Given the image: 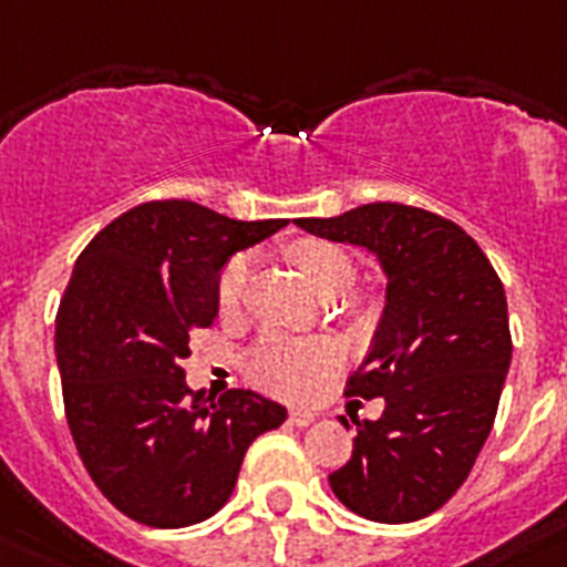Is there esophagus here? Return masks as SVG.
<instances>
[{
    "instance_id": "esophagus-1",
    "label": "esophagus",
    "mask_w": 567,
    "mask_h": 567,
    "mask_svg": "<svg viewBox=\"0 0 567 567\" xmlns=\"http://www.w3.org/2000/svg\"><path fill=\"white\" fill-rule=\"evenodd\" d=\"M289 423H292V425H310V423H316V411H310V409H292V411H289Z\"/></svg>"
}]
</instances>
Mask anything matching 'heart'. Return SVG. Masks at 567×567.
Returning a JSON list of instances; mask_svg holds the SVG:
<instances>
[{
	"instance_id": "1",
	"label": "heart",
	"mask_w": 567,
	"mask_h": 567,
	"mask_svg": "<svg viewBox=\"0 0 567 567\" xmlns=\"http://www.w3.org/2000/svg\"><path fill=\"white\" fill-rule=\"evenodd\" d=\"M301 275L318 295H341L357 278V264L344 249L324 240H295L287 249ZM249 257L234 255L217 278V307L231 312L240 307L246 280H249ZM341 353L333 341L324 339H287L266 336L257 341L249 357V373L257 385L287 400H310L327 373L339 364Z\"/></svg>"
}]
</instances>
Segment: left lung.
Wrapping results in <instances>:
<instances>
[{
    "mask_svg": "<svg viewBox=\"0 0 567 567\" xmlns=\"http://www.w3.org/2000/svg\"><path fill=\"white\" fill-rule=\"evenodd\" d=\"M295 223L373 251L388 278L373 348L348 379V394L385 396V411L357 423L330 486L357 516L417 522L461 489L493 429L513 357L502 280L478 243L432 210L371 203Z\"/></svg>",
    "mask_w": 567,
    "mask_h": 567,
    "instance_id": "obj_1",
    "label": "left lung"
}]
</instances>
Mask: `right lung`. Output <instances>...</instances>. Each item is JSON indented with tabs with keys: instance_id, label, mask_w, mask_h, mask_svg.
I'll return each instance as SVG.
<instances>
[{
	"instance_id": "right-lung-1",
	"label": "right lung",
	"mask_w": 567,
	"mask_h": 567,
	"mask_svg": "<svg viewBox=\"0 0 567 567\" xmlns=\"http://www.w3.org/2000/svg\"><path fill=\"white\" fill-rule=\"evenodd\" d=\"M284 226L158 199L112 219L74 264L54 330L65 420L97 489L138 525L214 516L251 441L287 420L255 391H190L182 371L217 318L219 269Z\"/></svg>"
}]
</instances>
